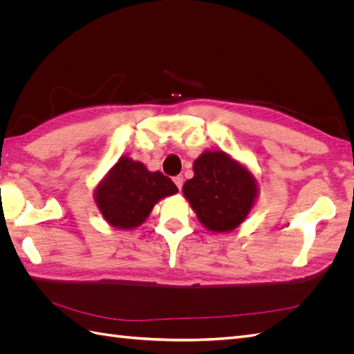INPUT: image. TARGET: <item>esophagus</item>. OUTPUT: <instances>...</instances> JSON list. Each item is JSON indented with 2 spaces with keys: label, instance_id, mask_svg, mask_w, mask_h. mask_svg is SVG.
<instances>
[{
  "label": "esophagus",
  "instance_id": "esophagus-1",
  "mask_svg": "<svg viewBox=\"0 0 354 354\" xmlns=\"http://www.w3.org/2000/svg\"><path fill=\"white\" fill-rule=\"evenodd\" d=\"M183 176H176L174 177V183H176V186L178 187V189H181V186H183Z\"/></svg>",
  "mask_w": 354,
  "mask_h": 354
}]
</instances>
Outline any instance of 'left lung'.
Segmentation results:
<instances>
[{"label":"left lung","instance_id":"obj_1","mask_svg":"<svg viewBox=\"0 0 354 354\" xmlns=\"http://www.w3.org/2000/svg\"><path fill=\"white\" fill-rule=\"evenodd\" d=\"M194 173L183 195L203 227L216 233L236 229L259 195L251 171L226 152L205 151L195 160Z\"/></svg>","mask_w":354,"mask_h":354}]
</instances>
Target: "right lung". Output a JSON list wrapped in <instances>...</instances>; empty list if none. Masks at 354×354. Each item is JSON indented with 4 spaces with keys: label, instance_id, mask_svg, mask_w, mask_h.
<instances>
[{
    "label": "right lung",
    "instance_id": "add662e5",
    "mask_svg": "<svg viewBox=\"0 0 354 354\" xmlns=\"http://www.w3.org/2000/svg\"><path fill=\"white\" fill-rule=\"evenodd\" d=\"M173 180L151 173L142 162L121 156L95 187L94 199L103 218L116 229H134L149 217L156 202L177 194Z\"/></svg>",
    "mask_w": 354,
    "mask_h": 354
}]
</instances>
